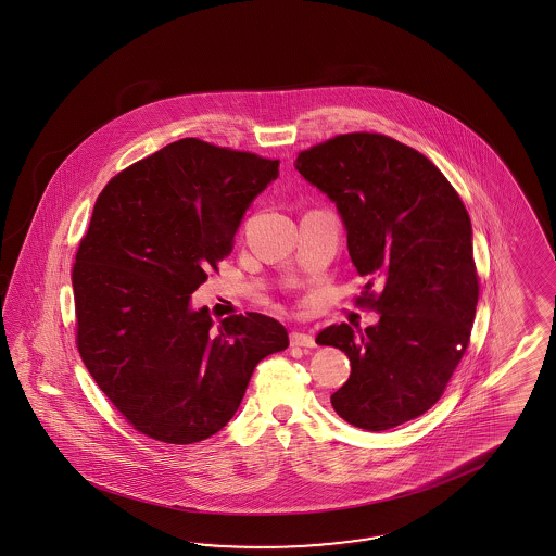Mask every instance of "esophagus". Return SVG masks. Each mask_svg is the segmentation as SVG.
Listing matches in <instances>:
<instances>
[{
	"label": "esophagus",
	"mask_w": 556,
	"mask_h": 556,
	"mask_svg": "<svg viewBox=\"0 0 556 556\" xmlns=\"http://www.w3.org/2000/svg\"><path fill=\"white\" fill-rule=\"evenodd\" d=\"M289 342L293 346H303V349H314L316 346V340H314L312 334H307V332H291L289 334Z\"/></svg>",
	"instance_id": "esophagus-1"
}]
</instances>
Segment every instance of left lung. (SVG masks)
<instances>
[{
  "label": "left lung",
  "mask_w": 556,
  "mask_h": 556,
  "mask_svg": "<svg viewBox=\"0 0 556 556\" xmlns=\"http://www.w3.org/2000/svg\"><path fill=\"white\" fill-rule=\"evenodd\" d=\"M295 168L337 203L367 277L356 305L379 314L363 332L340 324L316 337L351 358L332 407L369 432L414 420L469 346L479 277L467 207L430 159L377 132L334 136L300 152Z\"/></svg>",
  "instance_id": "8db88e82"
}]
</instances>
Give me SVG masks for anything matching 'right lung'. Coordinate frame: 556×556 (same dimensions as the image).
Masks as SVG:
<instances>
[{"instance_id": "1", "label": "right lung", "mask_w": 556, "mask_h": 556, "mask_svg": "<svg viewBox=\"0 0 556 556\" xmlns=\"http://www.w3.org/2000/svg\"><path fill=\"white\" fill-rule=\"evenodd\" d=\"M277 175L279 161L181 138L101 189L73 265L77 349L138 432L168 444L216 434L258 361L286 351L287 330L269 316L214 328L207 307L189 305Z\"/></svg>"}]
</instances>
